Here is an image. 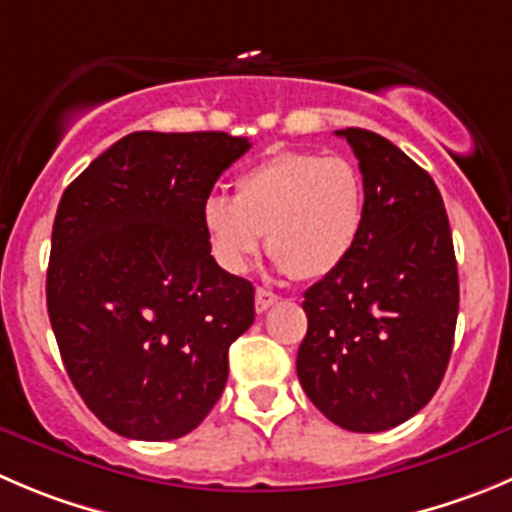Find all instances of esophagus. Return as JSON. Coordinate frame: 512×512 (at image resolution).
<instances>
[{
  "label": "esophagus",
  "instance_id": "obj_1",
  "mask_svg": "<svg viewBox=\"0 0 512 512\" xmlns=\"http://www.w3.org/2000/svg\"><path fill=\"white\" fill-rule=\"evenodd\" d=\"M276 301H279V296H276L274 291L264 289V286H259V289H256V311H259V314H264L266 309H271Z\"/></svg>",
  "mask_w": 512,
  "mask_h": 512
}]
</instances>
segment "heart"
<instances>
[{
	"instance_id": "heart-1",
	"label": "heart",
	"mask_w": 512,
	"mask_h": 512,
	"mask_svg": "<svg viewBox=\"0 0 512 512\" xmlns=\"http://www.w3.org/2000/svg\"><path fill=\"white\" fill-rule=\"evenodd\" d=\"M367 216V191L344 155L281 150L236 178V196L211 193L201 223L218 264L243 274L266 248L281 271L324 279L347 264Z\"/></svg>"
}]
</instances>
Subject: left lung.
I'll return each mask as SVG.
<instances>
[{
    "label": "left lung",
    "instance_id": "1",
    "mask_svg": "<svg viewBox=\"0 0 512 512\" xmlns=\"http://www.w3.org/2000/svg\"><path fill=\"white\" fill-rule=\"evenodd\" d=\"M337 135L359 160L367 216L347 264L306 289L296 374L334 425L382 432L417 415L445 377L457 261L430 173L372 130Z\"/></svg>",
    "mask_w": 512,
    "mask_h": 512
}]
</instances>
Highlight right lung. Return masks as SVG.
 <instances>
[{
  "instance_id": "right-lung-1",
  "label": "right lung",
  "mask_w": 512,
  "mask_h": 512,
  "mask_svg": "<svg viewBox=\"0 0 512 512\" xmlns=\"http://www.w3.org/2000/svg\"><path fill=\"white\" fill-rule=\"evenodd\" d=\"M248 148L228 133H130L62 193L47 311L72 384L118 435H188L226 387L253 286L216 264L201 206Z\"/></svg>"
}]
</instances>
